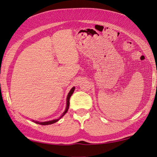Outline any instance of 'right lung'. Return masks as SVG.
<instances>
[{"label": "right lung", "instance_id": "right-lung-1", "mask_svg": "<svg viewBox=\"0 0 157 157\" xmlns=\"http://www.w3.org/2000/svg\"><path fill=\"white\" fill-rule=\"evenodd\" d=\"M75 87H73V88L71 89V91H69L68 94V96H67V99H66V101H67V102H66V109H65V111H64V112H63V113H62V115L59 117V118L55 119V120H52V121H46V122H39V121H33H33L35 123L41 124V125H47V124H53V123H56V122H57L59 120V119H60L61 118H62V116H64L65 114L66 113V112H67V111H68V108H69V104H70V102H69V100H70V98H71V95H72V94H73L74 90H75Z\"/></svg>", "mask_w": 157, "mask_h": 157}]
</instances>
